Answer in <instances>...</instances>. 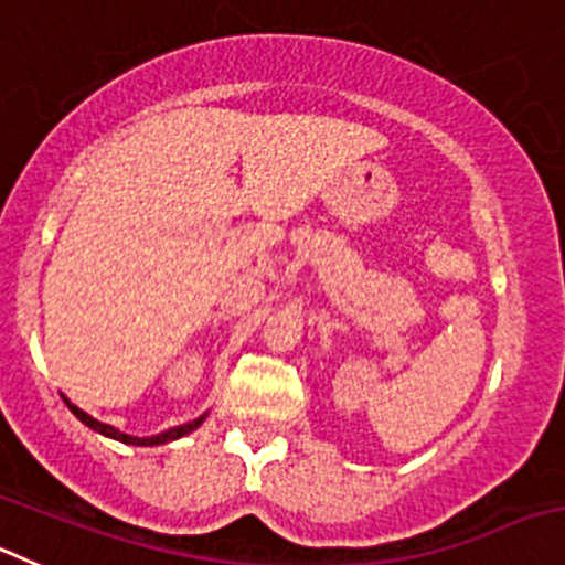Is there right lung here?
<instances>
[{"instance_id": "right-lung-1", "label": "right lung", "mask_w": 565, "mask_h": 565, "mask_svg": "<svg viewBox=\"0 0 565 565\" xmlns=\"http://www.w3.org/2000/svg\"><path fill=\"white\" fill-rule=\"evenodd\" d=\"M66 405H68V411L74 413V416L79 418V422L85 424V427H90V429H96V433H102V435H107V438H116V440H121V444H132V447H158V444H169V440H177V438H182V435H188L191 433V429H196L199 424L205 422V416H199V418H193V422H188V424H180V427H171V429H166V433H160V435H149V438H136V435H127V433H121V429H116V427H110V424H102V422H96L94 416H88V413L85 411H79L77 405H72V402L66 399Z\"/></svg>"}]
</instances>
